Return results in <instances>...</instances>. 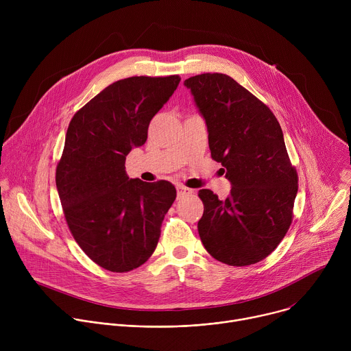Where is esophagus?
Returning <instances> with one entry per match:
<instances>
[{"label": "esophagus", "mask_w": 351, "mask_h": 351, "mask_svg": "<svg viewBox=\"0 0 351 351\" xmlns=\"http://www.w3.org/2000/svg\"><path fill=\"white\" fill-rule=\"evenodd\" d=\"M176 190H178V198H182V197L190 195V194L193 193V190H191V189L184 187V186H178V187H176Z\"/></svg>", "instance_id": "1"}]
</instances>
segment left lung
<instances>
[{
	"label": "left lung",
	"mask_w": 351,
	"mask_h": 351,
	"mask_svg": "<svg viewBox=\"0 0 351 351\" xmlns=\"http://www.w3.org/2000/svg\"><path fill=\"white\" fill-rule=\"evenodd\" d=\"M206 119L211 157L232 183L226 199L198 191V234L218 261L244 267L267 258L287 233L297 194L280 125L260 99L223 73L184 80Z\"/></svg>",
	"instance_id": "8db88e82"
}]
</instances>
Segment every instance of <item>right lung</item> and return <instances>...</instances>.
<instances>
[{
    "label": "right lung",
    "instance_id": "obj_1",
    "mask_svg": "<svg viewBox=\"0 0 351 351\" xmlns=\"http://www.w3.org/2000/svg\"><path fill=\"white\" fill-rule=\"evenodd\" d=\"M180 77L133 76L118 80L72 118L56 183L69 230L97 265L129 272L158 244L165 214L176 198L167 180L129 179L126 156L147 140L149 121Z\"/></svg>",
    "mask_w": 351,
    "mask_h": 351
}]
</instances>
